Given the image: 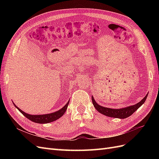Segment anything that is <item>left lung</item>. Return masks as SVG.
Listing matches in <instances>:
<instances>
[{
    "label": "left lung",
    "instance_id": "8db88e82",
    "mask_svg": "<svg viewBox=\"0 0 159 159\" xmlns=\"http://www.w3.org/2000/svg\"><path fill=\"white\" fill-rule=\"evenodd\" d=\"M148 94V93H147L145 95V97L144 98L141 102H139L135 105H131V106H128V107L121 108V109H111V108L101 106V105L98 104L97 102H95L93 95L91 96V98H92V102H93L94 107L100 113L105 115V116L110 117L125 119L129 116H131L134 111H136L145 102Z\"/></svg>",
    "mask_w": 159,
    "mask_h": 159
}]
</instances>
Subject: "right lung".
<instances>
[{
	"label": "right lung",
	"instance_id": "obj_1",
	"mask_svg": "<svg viewBox=\"0 0 159 159\" xmlns=\"http://www.w3.org/2000/svg\"><path fill=\"white\" fill-rule=\"evenodd\" d=\"M69 102H70V100L63 107H62L61 109L57 111L48 113V114H44V115H30V114L24 112L23 111H22L20 109H19L14 103H13V104L14 106L16 107V108L18 109L19 111H20L24 115V116H25L26 118L30 119V121L34 122V123H37L45 124V123H48L54 121H56V120L60 118L61 116H63V115L65 113L67 108H68Z\"/></svg>",
	"mask_w": 159,
	"mask_h": 159
}]
</instances>
